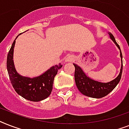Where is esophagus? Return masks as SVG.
Here are the masks:
<instances>
[{"mask_svg": "<svg viewBox=\"0 0 129 129\" xmlns=\"http://www.w3.org/2000/svg\"><path fill=\"white\" fill-rule=\"evenodd\" d=\"M73 60H74V57L71 55H68L65 59V61L66 62H72Z\"/></svg>", "mask_w": 129, "mask_h": 129, "instance_id": "obj_1", "label": "esophagus"}]
</instances>
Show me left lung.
Masks as SVG:
<instances>
[{"instance_id": "8db88e82", "label": "left lung", "mask_w": 129, "mask_h": 129, "mask_svg": "<svg viewBox=\"0 0 129 129\" xmlns=\"http://www.w3.org/2000/svg\"><path fill=\"white\" fill-rule=\"evenodd\" d=\"M108 35L110 36L111 40L116 44V47L120 50V56L121 58V68H120V73L116 78L106 83L100 82L98 81L94 80L93 79L89 78L79 66L76 63H73L75 67L74 78L77 88L82 94L86 96L90 97V98H100L108 95L117 86L118 82H120V78H121L122 72V53H121L120 47L118 43H116L114 37L112 35V33L108 32Z\"/></svg>"}]
</instances>
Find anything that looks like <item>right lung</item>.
<instances>
[{
    "label": "right lung",
    "instance_id": "obj_1",
    "mask_svg": "<svg viewBox=\"0 0 129 129\" xmlns=\"http://www.w3.org/2000/svg\"><path fill=\"white\" fill-rule=\"evenodd\" d=\"M16 39L13 41L7 55V71L11 84L17 94L27 100L33 102H39L44 100L51 94L54 78L57 74L58 70L62 67V65L59 63L51 67L39 76L29 78L21 76L16 70L13 61Z\"/></svg>",
    "mask_w": 129,
    "mask_h": 129
}]
</instances>
